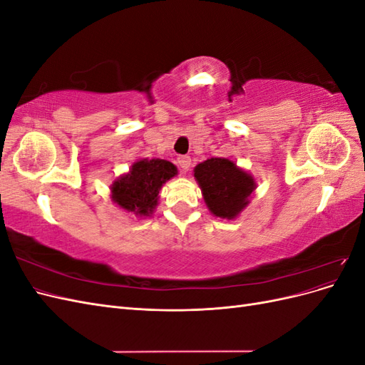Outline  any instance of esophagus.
Masks as SVG:
<instances>
[{
  "label": "esophagus",
  "instance_id": "34e87169",
  "mask_svg": "<svg viewBox=\"0 0 365 365\" xmlns=\"http://www.w3.org/2000/svg\"><path fill=\"white\" fill-rule=\"evenodd\" d=\"M178 164H180V168H181L182 170H187V169L190 168L192 160H190V157H187V155H181V157H178Z\"/></svg>",
  "mask_w": 365,
  "mask_h": 365
}]
</instances>
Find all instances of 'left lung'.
<instances>
[{"label": "left lung", "mask_w": 365, "mask_h": 365, "mask_svg": "<svg viewBox=\"0 0 365 365\" xmlns=\"http://www.w3.org/2000/svg\"><path fill=\"white\" fill-rule=\"evenodd\" d=\"M195 180L212 215L235 219L250 204L254 178L228 158H210L195 168Z\"/></svg>", "instance_id": "left-lung-1"}]
</instances>
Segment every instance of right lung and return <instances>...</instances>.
<instances>
[{
  "instance_id": "right-lung-1",
  "label": "right lung",
  "mask_w": 365,
  "mask_h": 365,
  "mask_svg": "<svg viewBox=\"0 0 365 365\" xmlns=\"http://www.w3.org/2000/svg\"><path fill=\"white\" fill-rule=\"evenodd\" d=\"M178 173L175 164L165 160H140L111 185L113 201L137 216H150L158 204V193L165 181Z\"/></svg>"
}]
</instances>
